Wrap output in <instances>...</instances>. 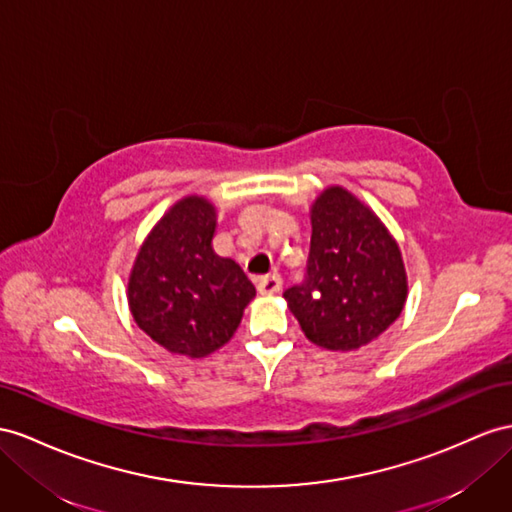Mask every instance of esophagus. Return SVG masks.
<instances>
[{
  "label": "esophagus",
  "instance_id": "obj_1",
  "mask_svg": "<svg viewBox=\"0 0 512 512\" xmlns=\"http://www.w3.org/2000/svg\"><path fill=\"white\" fill-rule=\"evenodd\" d=\"M281 287H283V281L279 274H268V277H259V281H257V290L264 296L279 294Z\"/></svg>",
  "mask_w": 512,
  "mask_h": 512
}]
</instances>
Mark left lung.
<instances>
[{
	"label": "left lung",
	"instance_id": "1",
	"mask_svg": "<svg viewBox=\"0 0 512 512\" xmlns=\"http://www.w3.org/2000/svg\"><path fill=\"white\" fill-rule=\"evenodd\" d=\"M307 277L283 294L300 329L326 350H357L385 333L404 309L409 281L385 222L342 186L309 209Z\"/></svg>",
	"mask_w": 512,
	"mask_h": 512
}]
</instances>
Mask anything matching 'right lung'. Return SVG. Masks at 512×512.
<instances>
[{
	"mask_svg": "<svg viewBox=\"0 0 512 512\" xmlns=\"http://www.w3.org/2000/svg\"><path fill=\"white\" fill-rule=\"evenodd\" d=\"M216 225L212 201L183 196L155 222L129 272L131 316L173 355L201 359L225 346L255 298L244 270L216 255Z\"/></svg>",
	"mask_w": 512,
	"mask_h": 512,
	"instance_id": "1",
	"label": "right lung"
}]
</instances>
